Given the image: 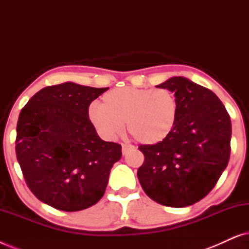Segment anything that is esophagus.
I'll return each instance as SVG.
<instances>
[{
  "instance_id": "esophagus-1",
  "label": "esophagus",
  "mask_w": 249,
  "mask_h": 249,
  "mask_svg": "<svg viewBox=\"0 0 249 249\" xmlns=\"http://www.w3.org/2000/svg\"><path fill=\"white\" fill-rule=\"evenodd\" d=\"M135 146H132L130 144H122V154H127L129 151H134Z\"/></svg>"
}]
</instances>
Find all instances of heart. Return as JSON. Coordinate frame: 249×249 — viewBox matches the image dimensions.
<instances>
[{
	"mask_svg": "<svg viewBox=\"0 0 249 249\" xmlns=\"http://www.w3.org/2000/svg\"><path fill=\"white\" fill-rule=\"evenodd\" d=\"M178 117V101L166 88L122 87L102 96L101 105H90L87 118L104 139L121 134L124 122L142 144H156L168 137Z\"/></svg>",
	"mask_w": 249,
	"mask_h": 249,
	"instance_id": "b5f03b06",
	"label": "heart"
}]
</instances>
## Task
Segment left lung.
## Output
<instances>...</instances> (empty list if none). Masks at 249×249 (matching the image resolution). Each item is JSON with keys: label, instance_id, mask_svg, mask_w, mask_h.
Here are the masks:
<instances>
[{"label": "left lung", "instance_id": "left-lung-1", "mask_svg": "<svg viewBox=\"0 0 249 249\" xmlns=\"http://www.w3.org/2000/svg\"><path fill=\"white\" fill-rule=\"evenodd\" d=\"M156 87L175 93L178 117L164 141L139 146L145 161L137 177L156 203L186 207L203 199L227 168L231 120L212 90L185 77H172Z\"/></svg>", "mask_w": 249, "mask_h": 249}]
</instances>
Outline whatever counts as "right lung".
I'll use <instances>...</instances> for the list:
<instances>
[{
	"label": "right lung",
	"instance_id": "right-lung-1",
	"mask_svg": "<svg viewBox=\"0 0 249 249\" xmlns=\"http://www.w3.org/2000/svg\"><path fill=\"white\" fill-rule=\"evenodd\" d=\"M107 89L74 83L47 86L20 112L17 159L40 202L76 212L103 197L112 166L121 159V145L102 141L87 112Z\"/></svg>",
	"mask_w": 249,
	"mask_h": 249
}]
</instances>
